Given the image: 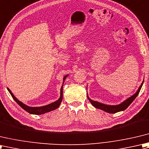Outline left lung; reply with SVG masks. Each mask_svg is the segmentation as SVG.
I'll return each mask as SVG.
<instances>
[{
  "instance_id": "1",
  "label": "left lung",
  "mask_w": 149,
  "mask_h": 149,
  "mask_svg": "<svg viewBox=\"0 0 149 149\" xmlns=\"http://www.w3.org/2000/svg\"><path fill=\"white\" fill-rule=\"evenodd\" d=\"M143 81L142 84H141V86H139L137 92H136L134 95L130 96V98L125 100V101L121 103V104L117 105H105L104 104H102V103L94 101V100L90 99L88 96H87V98L90 101L91 104L95 107L101 109V110L107 112L108 113H118V112L125 110V109L129 107V106L130 105V104H131V103L134 101V99L136 98V96L138 95V94L141 90V88L143 86Z\"/></svg>"
}]
</instances>
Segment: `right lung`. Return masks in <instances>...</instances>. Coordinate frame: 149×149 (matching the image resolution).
Segmentation results:
<instances>
[{
  "label": "right lung",
  "instance_id": "add662e5",
  "mask_svg": "<svg viewBox=\"0 0 149 149\" xmlns=\"http://www.w3.org/2000/svg\"><path fill=\"white\" fill-rule=\"evenodd\" d=\"M68 75H66L64 77H63V81L65 80V79L67 77H68ZM63 82H64V81H63ZM7 89L8 90V91L10 92V95L12 96V98L14 99L15 101L16 102L17 104H19L20 107L24 109V110H25L26 111L28 112V113H29L30 114H36V115L42 114H44L45 113H47V112H50L51 111L54 110V109H56L59 107L60 104H61V102L62 101V98H63V86H62L61 87V89H60V98L57 100V101L54 102L53 103H51V104H50L49 105L42 106V107H29V106L24 104L23 103L19 101V100H17L16 98V97L13 95V94L11 93L10 89L8 87H7Z\"/></svg>",
  "mask_w": 149,
  "mask_h": 149
}]
</instances>
